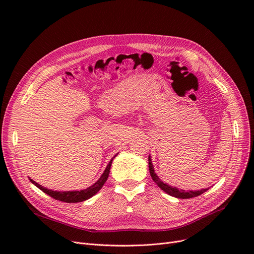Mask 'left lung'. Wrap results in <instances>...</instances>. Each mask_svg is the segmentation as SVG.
I'll return each instance as SVG.
<instances>
[{"label":"left lung","instance_id":"left-lung-1","mask_svg":"<svg viewBox=\"0 0 254 254\" xmlns=\"http://www.w3.org/2000/svg\"><path fill=\"white\" fill-rule=\"evenodd\" d=\"M148 166H149V172H150V175H151V178L152 180L158 185V188H161L165 192L175 196V197H178V198H190V197H194V196H197V195H201L202 193H204L206 190H208V189H203L201 190H195V191H192V190H190V191H185V190H179L177 188H172V186L164 183L161 179L158 178V176L154 173V169H153V166L151 164V159L150 157H148Z\"/></svg>","mask_w":254,"mask_h":254}]
</instances>
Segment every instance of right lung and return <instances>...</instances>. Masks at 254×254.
<instances>
[{"label":"right lung","instance_id":"obj_1","mask_svg":"<svg viewBox=\"0 0 254 254\" xmlns=\"http://www.w3.org/2000/svg\"><path fill=\"white\" fill-rule=\"evenodd\" d=\"M115 156H116V154L112 157L110 163L108 164V166H107V168L104 171L101 178L95 184L91 185L90 188H88L86 190H80V191H53V190H47V189L43 188V186L36 183L32 179H30V180H31L32 183H34L37 186L38 189H40L43 192H45L46 194L50 195L51 197H53L55 199H58V201L64 202V203H79V202H83V201H85V199L91 197L93 194H96L103 188V185L105 184V182L107 181V178H108V176H109L110 167H111L113 158Z\"/></svg>","mask_w":254,"mask_h":254}]
</instances>
